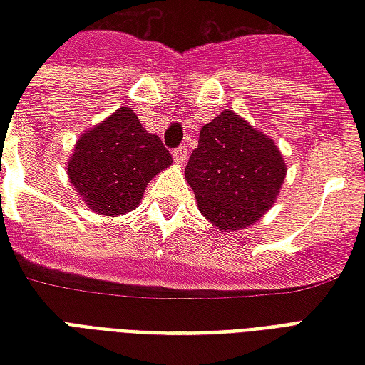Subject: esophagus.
Here are the masks:
<instances>
[{"label": "esophagus", "mask_w": 365, "mask_h": 365, "mask_svg": "<svg viewBox=\"0 0 365 365\" xmlns=\"http://www.w3.org/2000/svg\"><path fill=\"white\" fill-rule=\"evenodd\" d=\"M185 160H187V148H185V146H180V148H175V150H174V162H175V164H185Z\"/></svg>", "instance_id": "esophagus-1"}]
</instances>
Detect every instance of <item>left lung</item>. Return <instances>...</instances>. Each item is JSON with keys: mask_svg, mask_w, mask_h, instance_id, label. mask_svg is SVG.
Returning <instances> with one entry per match:
<instances>
[{"mask_svg": "<svg viewBox=\"0 0 365 365\" xmlns=\"http://www.w3.org/2000/svg\"><path fill=\"white\" fill-rule=\"evenodd\" d=\"M287 166L274 138L225 109L199 133L185 180L201 215L221 232L258 222L279 195Z\"/></svg>", "mask_w": 365, "mask_h": 365, "instance_id": "obj_1", "label": "left lung"}]
</instances>
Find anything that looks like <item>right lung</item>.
<instances>
[{"instance_id": "obj_1", "label": "right lung", "mask_w": 365, "mask_h": 365, "mask_svg": "<svg viewBox=\"0 0 365 365\" xmlns=\"http://www.w3.org/2000/svg\"><path fill=\"white\" fill-rule=\"evenodd\" d=\"M170 166L172 154L162 140L123 105L83 130L66 170L72 187L90 211L119 217L136 209L148 182Z\"/></svg>"}]
</instances>
